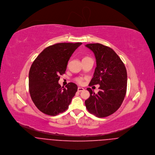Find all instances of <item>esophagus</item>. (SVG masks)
Instances as JSON below:
<instances>
[{"instance_id":"1","label":"esophagus","mask_w":155,"mask_h":155,"mask_svg":"<svg viewBox=\"0 0 155 155\" xmlns=\"http://www.w3.org/2000/svg\"><path fill=\"white\" fill-rule=\"evenodd\" d=\"M84 89L83 88L78 87V92H81V91H84Z\"/></svg>"}]
</instances>
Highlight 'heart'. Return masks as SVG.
I'll use <instances>...</instances> for the list:
<instances>
[{
    "label": "heart",
    "mask_w": 155,
    "mask_h": 155,
    "mask_svg": "<svg viewBox=\"0 0 155 155\" xmlns=\"http://www.w3.org/2000/svg\"><path fill=\"white\" fill-rule=\"evenodd\" d=\"M89 57H84V58H83V60L84 59H86V58H88ZM76 81L78 82V83H79V84H82V81H83V78H76Z\"/></svg>",
    "instance_id": "obj_1"
}]
</instances>
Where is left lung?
I'll return each instance as SVG.
<instances>
[{"label": "left lung", "mask_w": 155, "mask_h": 155, "mask_svg": "<svg viewBox=\"0 0 155 155\" xmlns=\"http://www.w3.org/2000/svg\"><path fill=\"white\" fill-rule=\"evenodd\" d=\"M94 54L97 67L89 85H100L97 94L87 88L90 97L85 103L89 112L98 117L114 113L121 106L127 92V72L117 54L100 44L85 45Z\"/></svg>", "instance_id": "8db88e82"}]
</instances>
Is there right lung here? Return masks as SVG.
Segmentation results:
<instances>
[{
  "mask_svg": "<svg viewBox=\"0 0 155 155\" xmlns=\"http://www.w3.org/2000/svg\"><path fill=\"white\" fill-rule=\"evenodd\" d=\"M82 45L59 43L46 48L31 64L28 74L29 92L36 107L42 113L56 116L66 110L78 91L70 82L66 88L58 84L60 76L65 73L68 61Z\"/></svg>",
  "mask_w": 155,
  "mask_h": 155,
  "instance_id": "obj_1",
  "label": "right lung"
}]
</instances>
